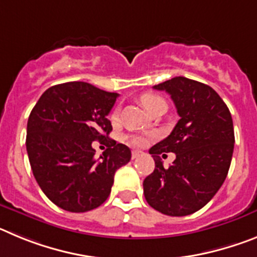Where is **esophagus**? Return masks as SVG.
I'll use <instances>...</instances> for the list:
<instances>
[{
    "instance_id": "esophagus-1",
    "label": "esophagus",
    "mask_w": 257,
    "mask_h": 257,
    "mask_svg": "<svg viewBox=\"0 0 257 257\" xmlns=\"http://www.w3.org/2000/svg\"><path fill=\"white\" fill-rule=\"evenodd\" d=\"M143 156V152L140 151H133V153H131V157H133V160H136L138 157Z\"/></svg>"
}]
</instances>
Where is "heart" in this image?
<instances>
[{
  "label": "heart",
  "instance_id": "heart-1",
  "mask_svg": "<svg viewBox=\"0 0 257 257\" xmlns=\"http://www.w3.org/2000/svg\"><path fill=\"white\" fill-rule=\"evenodd\" d=\"M140 101H142V104L145 106V109H147L149 113H153L154 109L158 108L160 105H163V104L166 105V101L163 100L162 97L158 96V95L156 94H151V92L142 95ZM118 118H119V108H115L112 112V114H110V119H112V122H117ZM153 138L154 135H152V134H148V135H131L130 143L133 145H135V147H144V145L148 144Z\"/></svg>",
  "mask_w": 257,
  "mask_h": 257
}]
</instances>
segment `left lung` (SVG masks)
<instances>
[{
	"mask_svg": "<svg viewBox=\"0 0 257 257\" xmlns=\"http://www.w3.org/2000/svg\"><path fill=\"white\" fill-rule=\"evenodd\" d=\"M156 90L170 94L180 119L162 142L149 149L156 167L143 183L151 207L169 216H187L212 199L225 180L234 149L233 119L210 86L175 77ZM177 158L165 169L159 154Z\"/></svg>",
	"mask_w": 257,
	"mask_h": 257,
	"instance_id": "8db88e82",
	"label": "left lung"
}]
</instances>
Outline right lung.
I'll return each instance as SVG.
<instances>
[{
	"label": "right lung",
	"mask_w": 257,
	"mask_h": 257,
	"mask_svg": "<svg viewBox=\"0 0 257 257\" xmlns=\"http://www.w3.org/2000/svg\"><path fill=\"white\" fill-rule=\"evenodd\" d=\"M118 94L86 82L47 88L32 109L27 124V152L38 185L47 198L69 212H86L103 205L114 174L130 162L131 151L109 139L106 115ZM108 142L94 158L92 141Z\"/></svg>",
	"instance_id": "right-lung-1"
}]
</instances>
